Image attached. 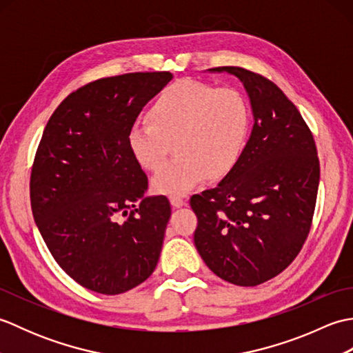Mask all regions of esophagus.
<instances>
[{
  "label": "esophagus",
  "instance_id": "34e87169",
  "mask_svg": "<svg viewBox=\"0 0 353 353\" xmlns=\"http://www.w3.org/2000/svg\"><path fill=\"white\" fill-rule=\"evenodd\" d=\"M170 201H171V205L174 206V208H182L186 203V201L182 197H179V196H171Z\"/></svg>",
  "mask_w": 353,
  "mask_h": 353
}]
</instances>
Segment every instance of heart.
<instances>
[{
  "label": "heart",
  "mask_w": 353,
  "mask_h": 353,
  "mask_svg": "<svg viewBox=\"0 0 353 353\" xmlns=\"http://www.w3.org/2000/svg\"><path fill=\"white\" fill-rule=\"evenodd\" d=\"M150 123H137L127 134L132 156L147 170H157L171 152L177 154L153 177L161 194L182 196L206 179L235 168L250 129V108L234 88L194 80L167 86L148 110Z\"/></svg>",
  "instance_id": "obj_1"
}]
</instances>
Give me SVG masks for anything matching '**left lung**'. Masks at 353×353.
Instances as JSON below:
<instances>
[{
  "label": "left lung",
  "instance_id": "1",
  "mask_svg": "<svg viewBox=\"0 0 353 353\" xmlns=\"http://www.w3.org/2000/svg\"><path fill=\"white\" fill-rule=\"evenodd\" d=\"M244 85L253 129L235 168L212 190L192 196L194 244L212 272L239 287L282 273L308 238L320 162L301 112L272 80L239 66H219Z\"/></svg>",
  "mask_w": 353,
  "mask_h": 353
}]
</instances>
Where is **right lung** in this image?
<instances>
[{
	"label": "right lung",
	"instance_id": "obj_1",
	"mask_svg": "<svg viewBox=\"0 0 353 353\" xmlns=\"http://www.w3.org/2000/svg\"><path fill=\"white\" fill-rule=\"evenodd\" d=\"M171 79L168 71L130 72L79 88L59 104L36 150V226L63 272L100 294L134 288L161 256L171 206L163 196L145 197L148 179L127 134Z\"/></svg>",
	"mask_w": 353,
	"mask_h": 353
}]
</instances>
